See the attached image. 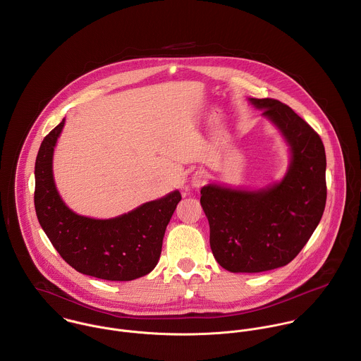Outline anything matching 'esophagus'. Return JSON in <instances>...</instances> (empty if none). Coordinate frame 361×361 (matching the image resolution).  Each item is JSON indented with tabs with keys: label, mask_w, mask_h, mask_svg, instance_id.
Returning <instances> with one entry per match:
<instances>
[{
	"label": "esophagus",
	"mask_w": 361,
	"mask_h": 361,
	"mask_svg": "<svg viewBox=\"0 0 361 361\" xmlns=\"http://www.w3.org/2000/svg\"><path fill=\"white\" fill-rule=\"evenodd\" d=\"M204 173H202V172H199V173H196L195 175V178H193V185L195 186H200L203 182H204Z\"/></svg>",
	"instance_id": "obj_1"
}]
</instances>
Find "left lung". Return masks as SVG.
<instances>
[{
    "mask_svg": "<svg viewBox=\"0 0 361 361\" xmlns=\"http://www.w3.org/2000/svg\"><path fill=\"white\" fill-rule=\"evenodd\" d=\"M249 102L281 130L292 158L283 179L265 189L202 188L212 255L231 272H262L289 264L309 242L326 202V158L318 133L286 104Z\"/></svg>",
    "mask_w": 361,
    "mask_h": 361,
    "instance_id": "1",
    "label": "left lung"
}]
</instances>
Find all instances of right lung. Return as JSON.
Wrapping results in <instances>:
<instances>
[{
    "instance_id": "1",
    "label": "right lung",
    "mask_w": 361,
    "mask_h": 361,
    "mask_svg": "<svg viewBox=\"0 0 361 361\" xmlns=\"http://www.w3.org/2000/svg\"><path fill=\"white\" fill-rule=\"evenodd\" d=\"M65 119L44 137L35 165V207L52 246L76 271L105 281H132L154 269L179 190L128 214L94 219L62 202L54 183L52 154Z\"/></svg>"
}]
</instances>
